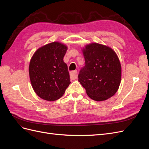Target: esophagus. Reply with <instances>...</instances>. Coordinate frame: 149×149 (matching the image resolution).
I'll return each instance as SVG.
<instances>
[{
	"label": "esophagus",
	"instance_id": "34e87169",
	"mask_svg": "<svg viewBox=\"0 0 149 149\" xmlns=\"http://www.w3.org/2000/svg\"><path fill=\"white\" fill-rule=\"evenodd\" d=\"M78 77V72L76 70L71 71L70 73V78L71 79H76Z\"/></svg>",
	"mask_w": 149,
	"mask_h": 149
}]
</instances>
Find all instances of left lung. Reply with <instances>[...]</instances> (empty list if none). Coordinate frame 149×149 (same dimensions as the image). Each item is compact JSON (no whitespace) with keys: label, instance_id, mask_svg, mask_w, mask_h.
Listing matches in <instances>:
<instances>
[{"label":"left lung","instance_id":"8db88e82","mask_svg":"<svg viewBox=\"0 0 149 149\" xmlns=\"http://www.w3.org/2000/svg\"><path fill=\"white\" fill-rule=\"evenodd\" d=\"M85 66L78 75L79 82L88 96L96 101H105L118 91L121 81V65L111 48L91 43L83 48Z\"/></svg>","mask_w":149,"mask_h":149}]
</instances>
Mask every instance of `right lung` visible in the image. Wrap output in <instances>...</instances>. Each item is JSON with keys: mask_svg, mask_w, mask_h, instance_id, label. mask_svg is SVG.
Segmentation results:
<instances>
[{"mask_svg": "<svg viewBox=\"0 0 149 149\" xmlns=\"http://www.w3.org/2000/svg\"><path fill=\"white\" fill-rule=\"evenodd\" d=\"M67 49L63 43L54 42L39 48L31 58L29 71L31 86L44 100L60 99L71 83L68 66L63 61Z\"/></svg>", "mask_w": 149, "mask_h": 149, "instance_id": "1", "label": "right lung"}]
</instances>
